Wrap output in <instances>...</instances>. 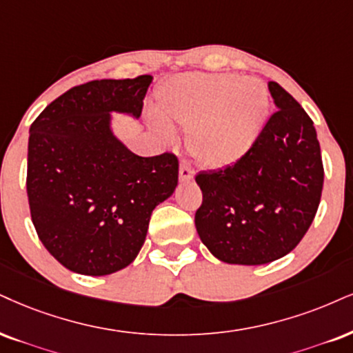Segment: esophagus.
<instances>
[{"mask_svg":"<svg viewBox=\"0 0 353 353\" xmlns=\"http://www.w3.org/2000/svg\"><path fill=\"white\" fill-rule=\"evenodd\" d=\"M194 176V170L191 167L190 162H186V160H181L180 163V181H190L193 180Z\"/></svg>","mask_w":353,"mask_h":353,"instance_id":"34e87169","label":"esophagus"}]
</instances>
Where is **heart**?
Wrapping results in <instances>:
<instances>
[{
    "label": "heart",
    "instance_id": "1",
    "mask_svg": "<svg viewBox=\"0 0 353 353\" xmlns=\"http://www.w3.org/2000/svg\"><path fill=\"white\" fill-rule=\"evenodd\" d=\"M165 119L190 129L188 145L210 168L234 165L252 149L268 117V91L259 78L232 73H188L168 81L159 93ZM165 139H173L167 121L154 117Z\"/></svg>",
    "mask_w": 353,
    "mask_h": 353
}]
</instances>
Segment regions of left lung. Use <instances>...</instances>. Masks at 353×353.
<instances>
[{
  "instance_id": "1",
  "label": "left lung",
  "mask_w": 353,
  "mask_h": 353,
  "mask_svg": "<svg viewBox=\"0 0 353 353\" xmlns=\"http://www.w3.org/2000/svg\"><path fill=\"white\" fill-rule=\"evenodd\" d=\"M268 90L276 111L252 149L234 165L196 175L203 203L194 224L225 263L263 265L290 254L319 208L324 167L311 117L276 81Z\"/></svg>"
}]
</instances>
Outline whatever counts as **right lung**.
Wrapping results in <instances>:
<instances>
[{
    "label": "right lung",
    "instance_id": "1",
    "mask_svg": "<svg viewBox=\"0 0 353 353\" xmlns=\"http://www.w3.org/2000/svg\"><path fill=\"white\" fill-rule=\"evenodd\" d=\"M150 83L141 75L73 86L30 125V217L43 247L72 272L103 276L132 263L152 211L176 188V155L139 157L111 129V112L141 116Z\"/></svg>",
    "mask_w": 353,
    "mask_h": 353
}]
</instances>
